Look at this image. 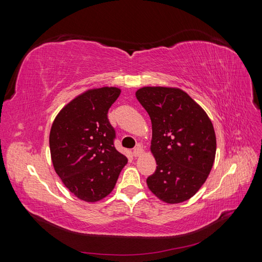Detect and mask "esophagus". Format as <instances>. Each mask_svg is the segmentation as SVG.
I'll use <instances>...</instances> for the list:
<instances>
[{"mask_svg":"<svg viewBox=\"0 0 262 262\" xmlns=\"http://www.w3.org/2000/svg\"><path fill=\"white\" fill-rule=\"evenodd\" d=\"M142 153H143V148H142V146H141V145H138L136 148L133 149V155L136 156V157L140 156Z\"/></svg>","mask_w":262,"mask_h":262,"instance_id":"1","label":"esophagus"}]
</instances>
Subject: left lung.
<instances>
[{
    "label": "left lung",
    "instance_id": "obj_1",
    "mask_svg": "<svg viewBox=\"0 0 262 262\" xmlns=\"http://www.w3.org/2000/svg\"><path fill=\"white\" fill-rule=\"evenodd\" d=\"M136 96L152 122L150 152L157 166L146 179L147 187L166 203L187 201L207 180L215 160L210 118L179 89L147 86Z\"/></svg>",
    "mask_w": 262,
    "mask_h": 262
}]
</instances>
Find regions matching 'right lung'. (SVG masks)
Wrapping results in <instances>:
<instances>
[{"label": "right lung", "mask_w": 262, "mask_h": 262, "mask_svg": "<svg viewBox=\"0 0 262 262\" xmlns=\"http://www.w3.org/2000/svg\"><path fill=\"white\" fill-rule=\"evenodd\" d=\"M121 91L93 89L61 109L49 137L55 172L76 198L97 202L113 191L128 158L118 152L108 110Z\"/></svg>", "instance_id": "right-lung-1"}]
</instances>
